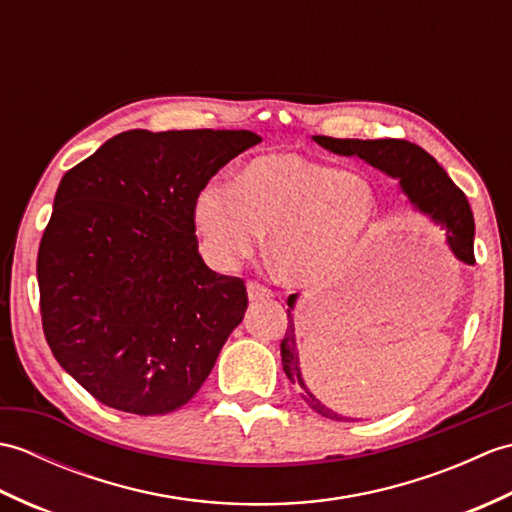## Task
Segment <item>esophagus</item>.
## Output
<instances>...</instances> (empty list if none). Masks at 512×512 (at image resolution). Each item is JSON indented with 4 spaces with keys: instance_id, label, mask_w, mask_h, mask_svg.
Segmentation results:
<instances>
[{
    "instance_id": "34e87169",
    "label": "esophagus",
    "mask_w": 512,
    "mask_h": 512,
    "mask_svg": "<svg viewBox=\"0 0 512 512\" xmlns=\"http://www.w3.org/2000/svg\"><path fill=\"white\" fill-rule=\"evenodd\" d=\"M246 292H248V299H250V301H262V299L275 297L273 290L262 286V284H257V281H248V284H246Z\"/></svg>"
}]
</instances>
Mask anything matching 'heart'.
Segmentation results:
<instances>
[{"instance_id":"1","label":"heart","mask_w":512,"mask_h":512,"mask_svg":"<svg viewBox=\"0 0 512 512\" xmlns=\"http://www.w3.org/2000/svg\"><path fill=\"white\" fill-rule=\"evenodd\" d=\"M378 213L372 182L297 151L250 158L233 184L209 182L193 200L202 250L215 266H237L270 233L279 275L306 288L354 266Z\"/></svg>"}]
</instances>
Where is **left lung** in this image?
<instances>
[{"instance_id": "8db88e82", "label": "left lung", "mask_w": 512, "mask_h": 512, "mask_svg": "<svg viewBox=\"0 0 512 512\" xmlns=\"http://www.w3.org/2000/svg\"><path fill=\"white\" fill-rule=\"evenodd\" d=\"M314 140L325 149L334 151L339 156H358L361 160L374 165L376 169L389 173L391 178L400 180V187L409 195V200L418 206L422 213H427L433 222L440 224L447 231V242L455 257L464 264H475L473 253V237L475 222L469 200L460 187L447 176L438 160L427 154L422 147L409 143L402 138H380V140H358V138H330V136H314ZM297 295L288 297V330L284 341H281V365L290 378L303 389V400L308 407L321 413L323 418L345 420L339 413L328 409L323 402L312 394L308 385L303 383L299 350H297V334L295 321H292V310H295Z\"/></svg>"}]
</instances>
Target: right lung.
I'll use <instances>...</instances> for the list:
<instances>
[{"label":"right lung","instance_id":"obj_1","mask_svg":"<svg viewBox=\"0 0 512 512\" xmlns=\"http://www.w3.org/2000/svg\"><path fill=\"white\" fill-rule=\"evenodd\" d=\"M259 140L129 129L61 178L37 255L41 325L59 365L103 405L162 416L211 374L248 295L202 262L193 200Z\"/></svg>","mask_w":512,"mask_h":512}]
</instances>
